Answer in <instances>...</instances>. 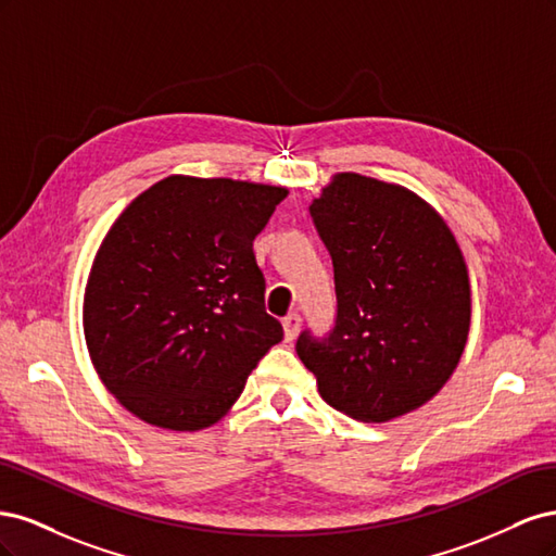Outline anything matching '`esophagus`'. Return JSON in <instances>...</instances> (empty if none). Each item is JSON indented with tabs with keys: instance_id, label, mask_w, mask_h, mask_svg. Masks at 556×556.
Listing matches in <instances>:
<instances>
[{
	"instance_id": "obj_1",
	"label": "esophagus",
	"mask_w": 556,
	"mask_h": 556,
	"mask_svg": "<svg viewBox=\"0 0 556 556\" xmlns=\"http://www.w3.org/2000/svg\"><path fill=\"white\" fill-rule=\"evenodd\" d=\"M301 327V315L299 313H290L282 317V329H285V341H292L296 331Z\"/></svg>"
}]
</instances>
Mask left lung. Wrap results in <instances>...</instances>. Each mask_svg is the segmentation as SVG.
Returning <instances> with one entry per match:
<instances>
[{
    "label": "left lung",
    "mask_w": 556,
    "mask_h": 556,
    "mask_svg": "<svg viewBox=\"0 0 556 556\" xmlns=\"http://www.w3.org/2000/svg\"><path fill=\"white\" fill-rule=\"evenodd\" d=\"M311 217L336 285L329 333L296 339L319 396L364 422L419 408L468 336V274L452 231L417 194L359 174L333 176Z\"/></svg>",
    "instance_id": "1"
}]
</instances>
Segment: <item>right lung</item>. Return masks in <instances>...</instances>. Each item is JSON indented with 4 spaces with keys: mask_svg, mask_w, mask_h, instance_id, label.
Instances as JSON below:
<instances>
[{
    "mask_svg": "<svg viewBox=\"0 0 556 556\" xmlns=\"http://www.w3.org/2000/svg\"><path fill=\"white\" fill-rule=\"evenodd\" d=\"M285 188L169 176L139 194L97 250L83 304L92 364L143 422H217L282 341L252 241Z\"/></svg>",
    "mask_w": 556,
    "mask_h": 556,
    "instance_id": "add662e5",
    "label": "right lung"
}]
</instances>
